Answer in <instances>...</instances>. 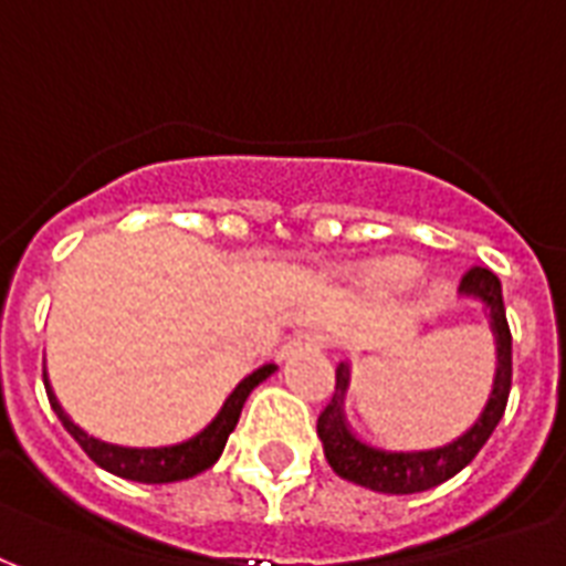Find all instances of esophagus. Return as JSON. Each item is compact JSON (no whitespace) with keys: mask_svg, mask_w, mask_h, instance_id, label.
<instances>
[{"mask_svg":"<svg viewBox=\"0 0 566 566\" xmlns=\"http://www.w3.org/2000/svg\"><path fill=\"white\" fill-rule=\"evenodd\" d=\"M325 346V334L322 331H298L295 337H289V343L280 348V360H286L289 355H295L298 348H318Z\"/></svg>","mask_w":566,"mask_h":566,"instance_id":"esophagus-1","label":"esophagus"}]
</instances>
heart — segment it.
Returning a JSON list of instances; mask_svg holds the SVG:
<instances>
[{"instance_id": "heart-1", "label": "heart", "mask_w": 566, "mask_h": 566, "mask_svg": "<svg viewBox=\"0 0 566 566\" xmlns=\"http://www.w3.org/2000/svg\"><path fill=\"white\" fill-rule=\"evenodd\" d=\"M420 274V265L415 259H406V256H385V259H376V262H369L364 268V286L369 292H376V295H399V292H406V289L418 280ZM450 298V283L441 277H429L420 283V292H418V304L423 313H436L448 304Z\"/></svg>"}]
</instances>
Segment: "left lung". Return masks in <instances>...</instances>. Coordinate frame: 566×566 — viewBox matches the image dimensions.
Masks as SVG:
<instances>
[{"label":"left lung","instance_id":"8db88e82","mask_svg":"<svg viewBox=\"0 0 566 566\" xmlns=\"http://www.w3.org/2000/svg\"><path fill=\"white\" fill-rule=\"evenodd\" d=\"M462 301L478 304L490 325L492 343H495V376H492V390L483 409L474 418L465 432L457 439L436 444V448L415 450H390L379 448L373 441L360 439L346 418V397L352 385V364L339 360L337 364V390L318 415L316 432L322 439L325 460L348 483H358L373 492L385 495H411V492H427L439 486L453 474H460L480 448L490 441V436L504 418L510 397V379H513V339H510L507 313H504V298H501V280L490 268H471L460 286Z\"/></svg>","mask_w":566,"mask_h":566}]
</instances>
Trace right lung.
Here are the masks:
<instances>
[{"label": "right lung", "instance_id": "add662e5", "mask_svg": "<svg viewBox=\"0 0 566 566\" xmlns=\"http://www.w3.org/2000/svg\"><path fill=\"white\" fill-rule=\"evenodd\" d=\"M277 367L274 364H262L259 369H253L250 376L238 381L232 394L223 399V406L214 418L208 420L206 427L193 432L190 439L176 441V444H157V448H137V444H116V441H104L88 436L86 429L71 420L62 402H59L56 390L50 385V376L44 369V388L46 397H50V406L56 411V418L62 420V427L74 436V441L80 448L86 450L88 460L97 462L101 469L116 474V478L137 480V483H176V480L197 478L202 471H208L214 462L220 460V453L227 448V439L232 436V429L238 427V418H241V409L244 402L253 394L256 385L274 376Z\"/></svg>", "mask_w": 566, "mask_h": 566}]
</instances>
